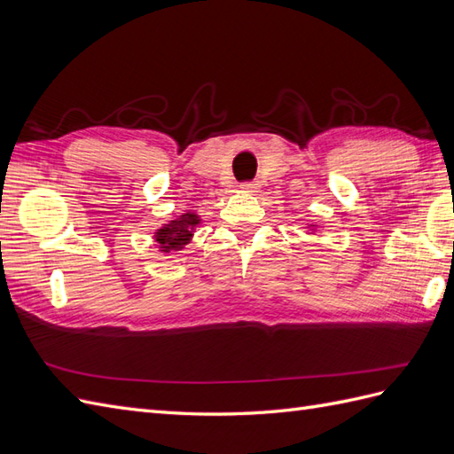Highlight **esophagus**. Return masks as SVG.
<instances>
[{
	"mask_svg": "<svg viewBox=\"0 0 454 454\" xmlns=\"http://www.w3.org/2000/svg\"><path fill=\"white\" fill-rule=\"evenodd\" d=\"M239 190L246 192V193H253L254 190H257V184H254V182H241Z\"/></svg>",
	"mask_w": 454,
	"mask_h": 454,
	"instance_id": "obj_1",
	"label": "esophagus"
}]
</instances>
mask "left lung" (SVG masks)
Here are the masks:
<instances>
[{"label":"left lung","instance_id":"obj_1","mask_svg":"<svg viewBox=\"0 0 454 454\" xmlns=\"http://www.w3.org/2000/svg\"><path fill=\"white\" fill-rule=\"evenodd\" d=\"M309 228H310V230H312V228H315V224H309Z\"/></svg>","mask_w":454,"mask_h":454}]
</instances>
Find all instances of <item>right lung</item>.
I'll return each instance as SVG.
<instances>
[{
	"label": "right lung",
	"instance_id": "obj_1",
	"mask_svg": "<svg viewBox=\"0 0 454 454\" xmlns=\"http://www.w3.org/2000/svg\"><path fill=\"white\" fill-rule=\"evenodd\" d=\"M200 223L201 218L195 213H184L178 218L168 220V224H162L155 231V241L159 246V251L170 253V251L184 249V246H188L190 239L193 238V231Z\"/></svg>",
	"mask_w": 454,
	"mask_h": 454
}]
</instances>
